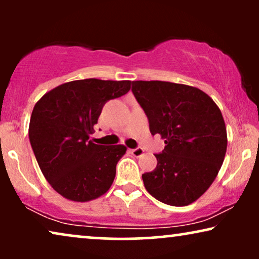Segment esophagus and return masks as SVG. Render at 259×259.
<instances>
[{
  "label": "esophagus",
  "mask_w": 259,
  "mask_h": 259,
  "mask_svg": "<svg viewBox=\"0 0 259 259\" xmlns=\"http://www.w3.org/2000/svg\"><path fill=\"white\" fill-rule=\"evenodd\" d=\"M131 152H132V154L134 155V157H140V155L144 154V148L143 147H136L133 148V150H131Z\"/></svg>",
  "instance_id": "34e87169"
}]
</instances>
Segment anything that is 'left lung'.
<instances>
[{
	"label": "left lung",
	"instance_id": "left-lung-1",
	"mask_svg": "<svg viewBox=\"0 0 259 259\" xmlns=\"http://www.w3.org/2000/svg\"><path fill=\"white\" fill-rule=\"evenodd\" d=\"M132 93L144 109L152 136L166 146L158 164L143 175L147 192L161 203L184 206L213 183L228 146L221 109L203 91L168 81H133Z\"/></svg>",
	"mask_w": 259,
	"mask_h": 259
}]
</instances>
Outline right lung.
Segmentation results:
<instances>
[{
    "label": "right lung",
    "instance_id": "1",
    "mask_svg": "<svg viewBox=\"0 0 259 259\" xmlns=\"http://www.w3.org/2000/svg\"><path fill=\"white\" fill-rule=\"evenodd\" d=\"M130 88L127 80L70 81L46 93L34 106L31 148L45 178L67 199L88 201L111 187L126 147L98 145L90 138L106 102Z\"/></svg>",
    "mask_w": 259,
    "mask_h": 259
}]
</instances>
